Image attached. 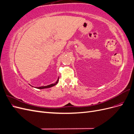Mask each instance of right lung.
<instances>
[{"label":"right lung","instance_id":"obj_1","mask_svg":"<svg viewBox=\"0 0 134 134\" xmlns=\"http://www.w3.org/2000/svg\"><path fill=\"white\" fill-rule=\"evenodd\" d=\"M59 78H58L57 81H56V82L55 83H54V84H50V85H48V86H42V87H36V88L37 89H45V88H51L53 86H55L56 84H57V83H58L59 82ZM33 87V86H32Z\"/></svg>","mask_w":134,"mask_h":134}]
</instances>
